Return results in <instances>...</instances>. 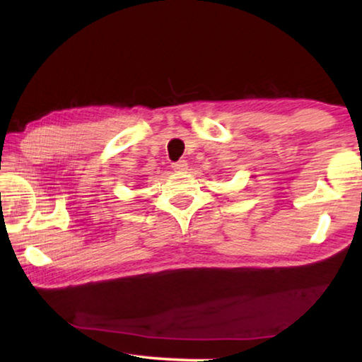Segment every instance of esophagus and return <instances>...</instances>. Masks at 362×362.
Masks as SVG:
<instances>
[{
	"mask_svg": "<svg viewBox=\"0 0 362 362\" xmlns=\"http://www.w3.org/2000/svg\"><path fill=\"white\" fill-rule=\"evenodd\" d=\"M171 168H173V170H175V171H177V173H185V171L187 170V163H186L185 160H180V161L173 163Z\"/></svg>",
	"mask_w": 362,
	"mask_h": 362,
	"instance_id": "34e87169",
	"label": "esophagus"
}]
</instances>
